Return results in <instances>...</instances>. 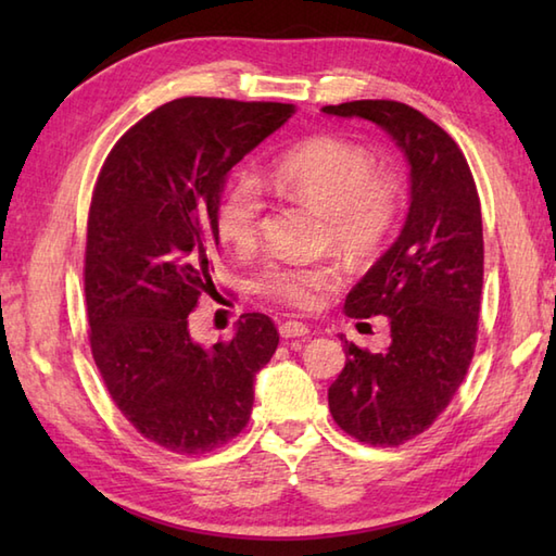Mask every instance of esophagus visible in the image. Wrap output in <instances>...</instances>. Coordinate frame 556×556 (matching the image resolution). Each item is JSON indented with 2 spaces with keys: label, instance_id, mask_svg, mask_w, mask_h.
Returning a JSON list of instances; mask_svg holds the SVG:
<instances>
[{
  "label": "esophagus",
  "instance_id": "esophagus-1",
  "mask_svg": "<svg viewBox=\"0 0 556 556\" xmlns=\"http://www.w3.org/2000/svg\"><path fill=\"white\" fill-rule=\"evenodd\" d=\"M279 334L285 339L305 337V334H308V327H305L303 323H296V320H287V323L279 325Z\"/></svg>",
  "mask_w": 556,
  "mask_h": 556
}]
</instances>
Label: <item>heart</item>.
Here are the masks:
<instances>
[{
    "mask_svg": "<svg viewBox=\"0 0 556 556\" xmlns=\"http://www.w3.org/2000/svg\"><path fill=\"white\" fill-rule=\"evenodd\" d=\"M263 181L289 198L327 215L329 233L351 255L380 248L399 215L394 181L377 172L368 148L337 136H315L269 164ZM265 198L253 179L236 181L217 207V233L236 253L251 251L260 233ZM341 285L329 263H269L257 277V291L293 308H315L327 291Z\"/></svg>",
    "mask_w": 556,
    "mask_h": 556,
    "instance_id": "b5f03b06",
    "label": "heart"
}]
</instances>
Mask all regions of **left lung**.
Returning <instances> with one entry per match:
<instances>
[{
  "label": "left lung",
  "mask_w": 556,
  "mask_h": 556,
  "mask_svg": "<svg viewBox=\"0 0 556 556\" xmlns=\"http://www.w3.org/2000/svg\"><path fill=\"white\" fill-rule=\"evenodd\" d=\"M325 114L372 122L410 167L399 239L349 291V317L387 315L392 344L370 353L346 341L329 410L346 434L399 446L425 432L464 382L478 339L482 215L473 174L444 128L394 100H356Z\"/></svg>",
  "instance_id": "8db88e82"
}]
</instances>
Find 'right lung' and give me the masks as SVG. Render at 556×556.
Instances as JSON below:
<instances>
[{
    "label": "right lung",
    "mask_w": 556,
    "mask_h": 556,
    "mask_svg": "<svg viewBox=\"0 0 556 556\" xmlns=\"http://www.w3.org/2000/svg\"><path fill=\"white\" fill-rule=\"evenodd\" d=\"M281 102L181 98L116 140L92 191L86 243L90 349L114 404L174 454H205L239 434L253 382L277 351L275 323L245 313L231 341L188 332L215 289L217 207L233 164L285 126Z\"/></svg>",
    "instance_id": "right-lung-1"
}]
</instances>
